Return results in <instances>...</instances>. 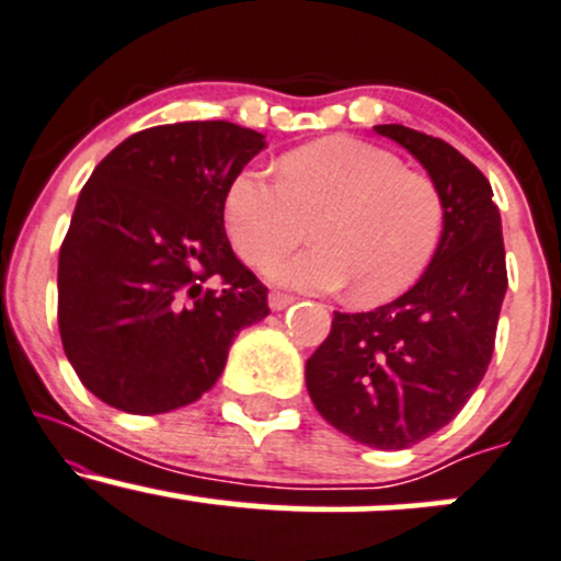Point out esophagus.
Wrapping results in <instances>:
<instances>
[{
	"mask_svg": "<svg viewBox=\"0 0 561 561\" xmlns=\"http://www.w3.org/2000/svg\"><path fill=\"white\" fill-rule=\"evenodd\" d=\"M295 302V298L293 295H287V293H272L268 295V308L272 310H285L287 306H293Z\"/></svg>",
	"mask_w": 561,
	"mask_h": 561,
	"instance_id": "34e87169",
	"label": "esophagus"
}]
</instances>
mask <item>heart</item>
<instances>
[{"instance_id": "heart-1", "label": "heart", "mask_w": 561, "mask_h": 561, "mask_svg": "<svg viewBox=\"0 0 561 561\" xmlns=\"http://www.w3.org/2000/svg\"><path fill=\"white\" fill-rule=\"evenodd\" d=\"M229 240L248 263L287 253L316 221L321 245L268 266L300 289L353 287L355 302H387L421 279L444 232V198L397 153L334 135L279 159V178L245 167L225 193Z\"/></svg>"}]
</instances>
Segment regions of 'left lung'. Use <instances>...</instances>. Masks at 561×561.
Returning <instances> with one entry per match:
<instances>
[{"instance_id": "left-lung-1", "label": "left lung", "mask_w": 561, "mask_h": 561, "mask_svg": "<svg viewBox=\"0 0 561 561\" xmlns=\"http://www.w3.org/2000/svg\"><path fill=\"white\" fill-rule=\"evenodd\" d=\"M421 161L444 198L434 261L408 293L368 313L334 310L308 357L316 410L376 449H408L455 421L491 363L507 293L502 216L473 161L434 135L376 125Z\"/></svg>"}]
</instances>
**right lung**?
Here are the masks:
<instances>
[{
  "mask_svg": "<svg viewBox=\"0 0 561 561\" xmlns=\"http://www.w3.org/2000/svg\"><path fill=\"white\" fill-rule=\"evenodd\" d=\"M266 148L225 119L148 127L101 159L59 248L57 321L88 391L133 415L198 400L268 289L225 232L229 180Z\"/></svg>",
  "mask_w": 561,
  "mask_h": 561,
  "instance_id": "obj_1",
  "label": "right lung"
}]
</instances>
